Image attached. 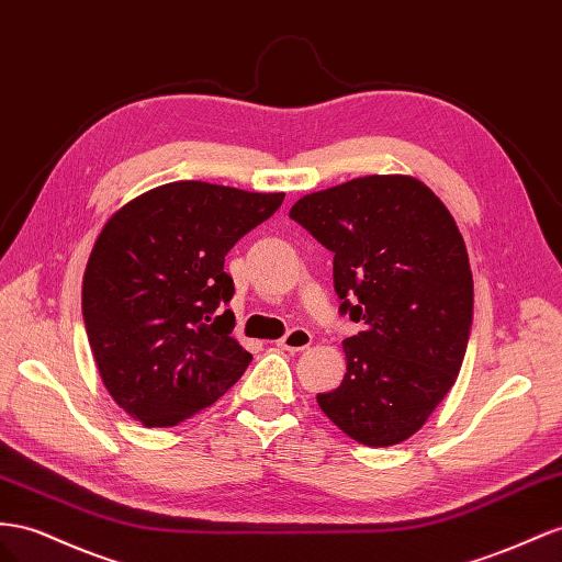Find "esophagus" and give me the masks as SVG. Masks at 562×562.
<instances>
[{"label":"esophagus","instance_id":"34e87169","mask_svg":"<svg viewBox=\"0 0 562 562\" xmlns=\"http://www.w3.org/2000/svg\"><path fill=\"white\" fill-rule=\"evenodd\" d=\"M277 345L283 347V350H288V352H302L312 345V333L307 328H293V330H288Z\"/></svg>","mask_w":562,"mask_h":562}]
</instances>
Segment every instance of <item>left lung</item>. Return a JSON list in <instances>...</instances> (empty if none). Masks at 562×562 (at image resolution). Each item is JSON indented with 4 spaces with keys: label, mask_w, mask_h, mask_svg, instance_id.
<instances>
[{
    "label": "left lung",
    "mask_w": 562,
    "mask_h": 562,
    "mask_svg": "<svg viewBox=\"0 0 562 562\" xmlns=\"http://www.w3.org/2000/svg\"><path fill=\"white\" fill-rule=\"evenodd\" d=\"M291 217L333 252L342 342L340 387L322 412L367 447L418 432L457 383L473 326V274L447 205L416 177L369 175L302 195Z\"/></svg>",
    "instance_id": "left-lung-1"
}]
</instances>
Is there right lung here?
Returning <instances> with one entry per match:
<instances>
[{
    "mask_svg": "<svg viewBox=\"0 0 562 562\" xmlns=\"http://www.w3.org/2000/svg\"><path fill=\"white\" fill-rule=\"evenodd\" d=\"M285 193L172 181L103 224L82 281L101 381L146 428H172L229 390L252 359L232 338L224 257Z\"/></svg>",
    "mask_w": 562,
    "mask_h": 562,
    "instance_id": "right-lung-1",
    "label": "right lung"
}]
</instances>
